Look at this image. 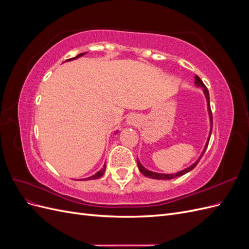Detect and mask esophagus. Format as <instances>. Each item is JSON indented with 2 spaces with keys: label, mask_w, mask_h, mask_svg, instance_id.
<instances>
[{
  "label": "esophagus",
  "mask_w": 249,
  "mask_h": 249,
  "mask_svg": "<svg viewBox=\"0 0 249 249\" xmlns=\"http://www.w3.org/2000/svg\"><path fill=\"white\" fill-rule=\"evenodd\" d=\"M127 124H136V119H135V117H130L129 119H127Z\"/></svg>",
  "instance_id": "obj_1"
}]
</instances>
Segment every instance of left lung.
<instances>
[{"label": "left lung", "mask_w": 249, "mask_h": 249, "mask_svg": "<svg viewBox=\"0 0 249 249\" xmlns=\"http://www.w3.org/2000/svg\"><path fill=\"white\" fill-rule=\"evenodd\" d=\"M194 83H195V85L200 86V87L203 88V92H205L206 97H207V101H208V107H209V113H210V118H211V124L213 125V116H212V111H211V107H210L209 90H208L207 86H206L205 84H203V82L200 80V78L197 76V74H195V77H194ZM211 132H212V131H211ZM209 140H210V139H209ZM209 140H208V142H207V145H206V147H205V150H203L202 155L205 154L206 149H207V147H208ZM202 155H201V156H202ZM200 158H201V157H200ZM200 158H199V159H198L196 162H195L193 165H191L190 167H188L187 169L179 171V172H178V173H175V175H162V173H157V172L149 171V170H147V169H145L144 167H143L142 165H141V163H140L138 160H137V164H138V168H139L140 172L142 173L143 176H145V177H147V178H155V179H171V178H178V177H180V176H184L185 173H187V172H189L190 170H192V169L198 164V162L200 161Z\"/></svg>", "instance_id": "8db88e82"}]
</instances>
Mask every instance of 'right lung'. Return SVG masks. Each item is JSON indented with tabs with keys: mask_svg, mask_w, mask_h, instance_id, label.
Instances as JSON below:
<instances>
[{
	"mask_svg": "<svg viewBox=\"0 0 249 249\" xmlns=\"http://www.w3.org/2000/svg\"><path fill=\"white\" fill-rule=\"evenodd\" d=\"M85 53H83V54H79L78 56H76V57H73V58H71V59H67L66 61H70V60H73V59H77V58H79V57H81V56H83L84 55ZM105 170H106V165H104V167H103V169L102 170H100L99 172H96L94 176H92V177H90V178H86V179H95V178H101L103 175H104V172H105Z\"/></svg>",
	"mask_w": 249,
	"mask_h": 249,
	"instance_id": "1",
	"label": "right lung"
}]
</instances>
